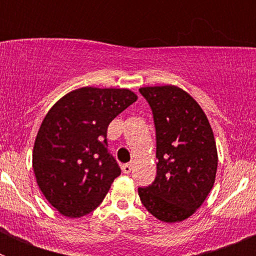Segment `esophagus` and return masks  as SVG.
Wrapping results in <instances>:
<instances>
[{
	"label": "esophagus",
	"instance_id": "esophagus-1",
	"mask_svg": "<svg viewBox=\"0 0 256 256\" xmlns=\"http://www.w3.org/2000/svg\"><path fill=\"white\" fill-rule=\"evenodd\" d=\"M132 164H124L123 166H122V169H123V173H126V174H128V173H130V170H132Z\"/></svg>",
	"mask_w": 256,
	"mask_h": 256
}]
</instances>
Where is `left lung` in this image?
I'll return each instance as SVG.
<instances>
[{
    "label": "left lung",
    "mask_w": 256,
    "mask_h": 256,
    "mask_svg": "<svg viewBox=\"0 0 256 256\" xmlns=\"http://www.w3.org/2000/svg\"><path fill=\"white\" fill-rule=\"evenodd\" d=\"M154 114L156 177L140 187L144 206L165 223L182 222L202 205L216 182L218 152L204 110L177 86L140 88Z\"/></svg>",
    "instance_id": "obj_1"
}]
</instances>
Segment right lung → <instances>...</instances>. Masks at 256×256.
<instances>
[{
	"mask_svg": "<svg viewBox=\"0 0 256 256\" xmlns=\"http://www.w3.org/2000/svg\"><path fill=\"white\" fill-rule=\"evenodd\" d=\"M126 88L82 87L50 108L33 148L38 187L61 216L80 218L102 202L120 168L108 150V126L137 101Z\"/></svg>",
	"mask_w": 256,
	"mask_h": 256,
	"instance_id": "add662e5",
	"label": "right lung"
}]
</instances>
